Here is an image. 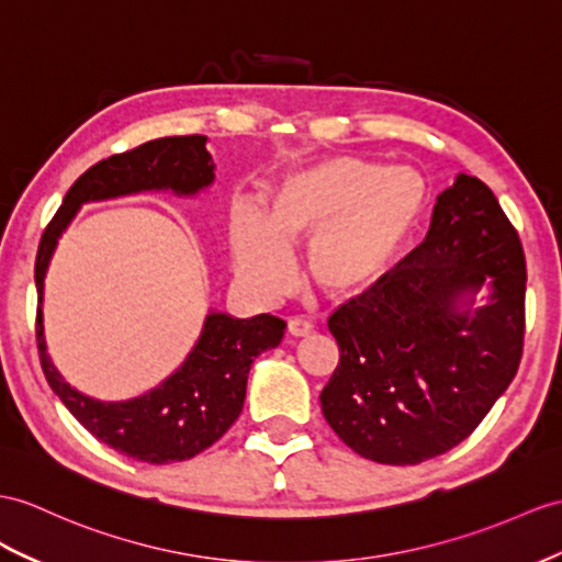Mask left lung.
Here are the masks:
<instances>
[{"label":"left lung","mask_w":562,"mask_h":562,"mask_svg":"<svg viewBox=\"0 0 562 562\" xmlns=\"http://www.w3.org/2000/svg\"><path fill=\"white\" fill-rule=\"evenodd\" d=\"M214 169L204 135L149 140L131 153L102 159L68 188L37 248L35 336L49 389L92 436L119 453L149 464L190 460L222 439L243 413L250 364L259 352L281 344L283 326L269 314L236 319L210 310L193 350L173 374L135 398L100 401L68 384L49 358L45 277L59 238L83 204L161 190L193 198L214 183Z\"/></svg>","instance_id":"left-lung-1"}]
</instances>
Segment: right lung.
<instances>
[{
	"label": "right lung",
	"instance_id": "1",
	"mask_svg": "<svg viewBox=\"0 0 562 562\" xmlns=\"http://www.w3.org/2000/svg\"><path fill=\"white\" fill-rule=\"evenodd\" d=\"M379 270L367 265L362 293L328 317L340 360L322 413L358 456L419 464L468 439L517 374L525 252L491 188L458 173L427 238Z\"/></svg>",
	"mask_w": 562,
	"mask_h": 562
}]
</instances>
